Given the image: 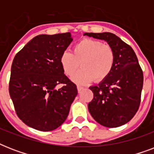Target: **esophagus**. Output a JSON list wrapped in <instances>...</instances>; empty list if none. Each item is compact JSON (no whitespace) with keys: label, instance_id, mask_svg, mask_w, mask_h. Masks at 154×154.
I'll return each mask as SVG.
<instances>
[{"label":"esophagus","instance_id":"esophagus-1","mask_svg":"<svg viewBox=\"0 0 154 154\" xmlns=\"http://www.w3.org/2000/svg\"><path fill=\"white\" fill-rule=\"evenodd\" d=\"M82 89H83V87L80 86V85H77V91H78V93H80V92L82 91Z\"/></svg>","mask_w":154,"mask_h":154}]
</instances>
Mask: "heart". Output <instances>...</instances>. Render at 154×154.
<instances>
[{
  "label": "heart",
  "mask_w": 154,
  "mask_h": 154,
  "mask_svg": "<svg viewBox=\"0 0 154 154\" xmlns=\"http://www.w3.org/2000/svg\"><path fill=\"white\" fill-rule=\"evenodd\" d=\"M115 53L109 45L100 41L85 38L72 46V53L65 51L60 57L63 72L71 77L77 72L78 68L82 69L72 77L78 84L91 82H101L112 72L114 65Z\"/></svg>",
  "instance_id": "1"
}]
</instances>
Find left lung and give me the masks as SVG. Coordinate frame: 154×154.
Instances as JSON below:
<instances>
[{
  "instance_id": "obj_1",
  "label": "left lung",
  "mask_w": 154,
  "mask_h": 154,
  "mask_svg": "<svg viewBox=\"0 0 154 154\" xmlns=\"http://www.w3.org/2000/svg\"><path fill=\"white\" fill-rule=\"evenodd\" d=\"M104 40L115 53L112 72L98 85L89 89L94 99L88 108L94 119L103 126L116 128L126 124L136 114L141 103L143 72L134 49L111 32H85Z\"/></svg>"
}]
</instances>
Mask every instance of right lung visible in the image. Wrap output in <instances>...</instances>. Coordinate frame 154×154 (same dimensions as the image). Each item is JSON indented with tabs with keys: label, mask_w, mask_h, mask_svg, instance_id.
<instances>
[{
	"label": "right lung",
	"mask_w": 154,
	"mask_h": 154,
	"mask_svg": "<svg viewBox=\"0 0 154 154\" xmlns=\"http://www.w3.org/2000/svg\"><path fill=\"white\" fill-rule=\"evenodd\" d=\"M72 41L70 32L38 35L16 54L8 91L17 115L28 126L52 131L67 118L77 89L64 74L60 57ZM59 84L63 86L56 89Z\"/></svg>",
	"instance_id": "obj_1"
}]
</instances>
